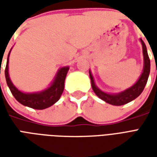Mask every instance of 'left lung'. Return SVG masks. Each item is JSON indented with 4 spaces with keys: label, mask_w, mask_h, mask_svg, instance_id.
<instances>
[{
    "label": "left lung",
    "mask_w": 157,
    "mask_h": 157,
    "mask_svg": "<svg viewBox=\"0 0 157 157\" xmlns=\"http://www.w3.org/2000/svg\"><path fill=\"white\" fill-rule=\"evenodd\" d=\"M140 41L142 45V51H143V58H144V65H143V71L140 76L139 77L137 82L135 84L131 86L130 87H128L124 91H122L118 93H108L102 91L101 89H99L97 85H96L94 79L92 76V71L89 70V75L91 78V82H92V87L93 92H95V94L99 98L103 100L104 102L109 104H112L114 106H121L124 104H126L128 102H131L133 100H135L136 98H138L139 96L141 94L143 90L145 88V85L147 83L149 75H150V70H151V61L149 59L148 53L146 49L145 43L141 39H140Z\"/></svg>",
    "instance_id": "left-lung-1"
}]
</instances>
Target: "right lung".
<instances>
[{"instance_id":"right-lung-1","label":"right lung","mask_w":157,"mask_h":157,"mask_svg":"<svg viewBox=\"0 0 157 157\" xmlns=\"http://www.w3.org/2000/svg\"><path fill=\"white\" fill-rule=\"evenodd\" d=\"M12 48L7 56V61H6L5 69V76L9 89L12 95L14 96V98L17 99V101L22 105L34 109H39V110L45 109L50 106L54 105L55 102L59 101V99L60 98V96L63 93L65 77L68 73L70 67L64 66L59 69L54 81L51 82L49 86H48L44 90L40 91V92H31V93L23 92L18 90L13 85L9 76V56H10V53L12 51Z\"/></svg>"}]
</instances>
